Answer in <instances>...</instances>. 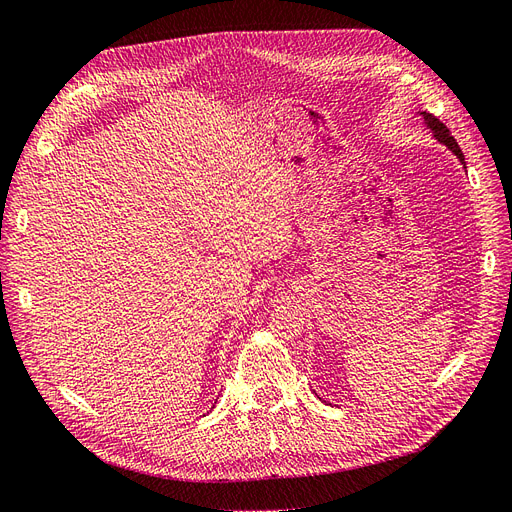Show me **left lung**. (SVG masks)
I'll return each mask as SVG.
<instances>
[{"instance_id": "1", "label": "left lung", "mask_w": 512, "mask_h": 512, "mask_svg": "<svg viewBox=\"0 0 512 512\" xmlns=\"http://www.w3.org/2000/svg\"><path fill=\"white\" fill-rule=\"evenodd\" d=\"M421 117H423V121H425V126L431 130L433 138H436V141L442 143L444 147L451 149V151L455 153V156H457V160L463 164V168H466V158H463V153H461L457 141L451 136V132H448V128L444 126V123H442L440 119L433 117L431 113H421Z\"/></svg>"}]
</instances>
